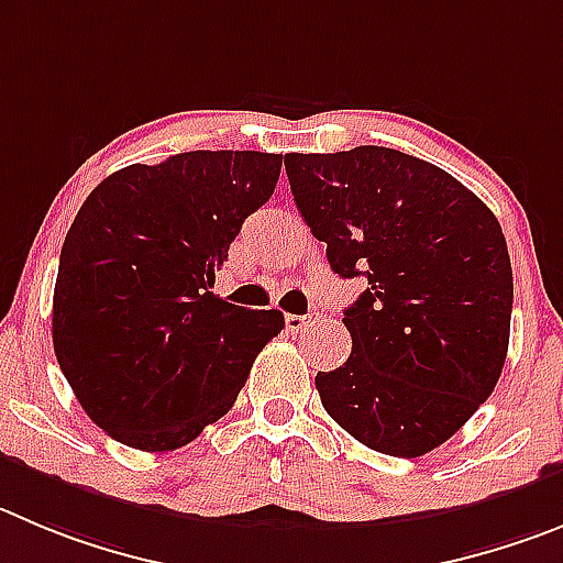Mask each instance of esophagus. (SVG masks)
<instances>
[{"mask_svg":"<svg viewBox=\"0 0 563 563\" xmlns=\"http://www.w3.org/2000/svg\"><path fill=\"white\" fill-rule=\"evenodd\" d=\"M317 324V317L313 313H308V317H297V313H288L286 317V328L291 330V333H302V330L313 328Z\"/></svg>","mask_w":563,"mask_h":563,"instance_id":"obj_1","label":"esophagus"}]
</instances>
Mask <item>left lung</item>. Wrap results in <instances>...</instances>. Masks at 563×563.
<instances>
[{"label":"left lung","instance_id":"8db88e82","mask_svg":"<svg viewBox=\"0 0 563 563\" xmlns=\"http://www.w3.org/2000/svg\"><path fill=\"white\" fill-rule=\"evenodd\" d=\"M286 175L330 269L366 280L344 311L353 353L317 375L324 411L369 450L419 459L500 380L514 306L500 222L453 175L386 146L291 152Z\"/></svg>","mask_w":563,"mask_h":563}]
</instances>
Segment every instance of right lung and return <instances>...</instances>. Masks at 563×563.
<instances>
[{
  "instance_id": "1",
  "label": "right lung",
  "mask_w": 563,
  "mask_h": 563,
  "mask_svg": "<svg viewBox=\"0 0 563 563\" xmlns=\"http://www.w3.org/2000/svg\"><path fill=\"white\" fill-rule=\"evenodd\" d=\"M280 166L272 152H180L113 172L82 202L60 250L52 344L82 411L115 441L166 453L197 439L286 324L210 291Z\"/></svg>"
}]
</instances>
